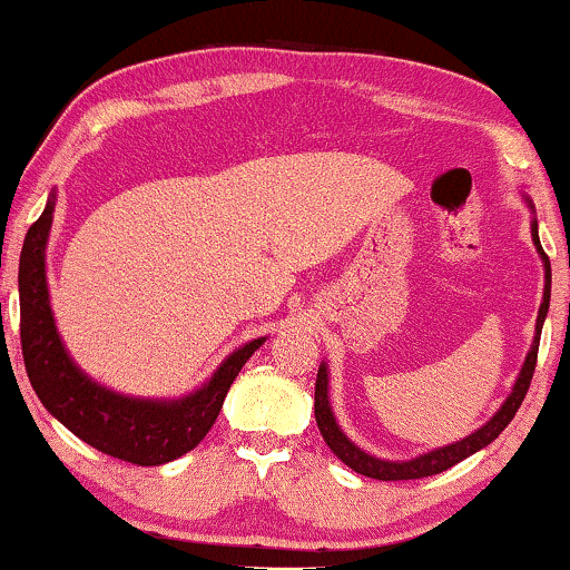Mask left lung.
Wrapping results in <instances>:
<instances>
[{
	"instance_id": "obj_1",
	"label": "left lung",
	"mask_w": 570,
	"mask_h": 570,
	"mask_svg": "<svg viewBox=\"0 0 570 570\" xmlns=\"http://www.w3.org/2000/svg\"><path fill=\"white\" fill-rule=\"evenodd\" d=\"M532 240H534L537 252H540L542 262H544V295H542V303H540V314H537L534 342H532V347H529L524 365H521L517 384H513L511 394L505 396V402L501 404V410H498L495 415L490 417L485 425L478 428V431H474L472 435H466V439L456 441V443H449V446L428 451V454H420L415 459H410V462H386V459H376V456L365 454V451L357 449L355 443L350 441L347 435L340 431L337 420H334V415H332V404H330V373H326V363L318 365L316 394H314L316 425H318V431H322V435H324L326 446H330L334 454H337V459H342V462L350 466V470H355L357 474H365V478H373V480H420V478H431V474L446 472L449 466H454V464L462 462V459L472 456L474 451L485 449L490 441H495L498 435L503 433V428L511 423L513 415H517V410L521 407V402H524L529 384H532L534 365H537V350H540L542 324H544V316H548V308H550V277H552L550 275V259H548V254L542 252L540 236H537V220H532Z\"/></svg>"
}]
</instances>
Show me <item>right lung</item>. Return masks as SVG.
I'll list each match as a JSON object with an SVG mask.
<instances>
[{
	"mask_svg": "<svg viewBox=\"0 0 570 570\" xmlns=\"http://www.w3.org/2000/svg\"><path fill=\"white\" fill-rule=\"evenodd\" d=\"M53 194L41 217L28 228L20 252V342L30 386L43 407L92 449L139 466L174 462L215 425L230 384L264 337L246 342L225 357L205 386L181 400H139L96 384L72 363L53 324L46 285Z\"/></svg>",
	"mask_w": 570,
	"mask_h": 570,
	"instance_id": "right-lung-1",
	"label": "right lung"
}]
</instances>
